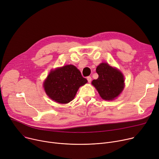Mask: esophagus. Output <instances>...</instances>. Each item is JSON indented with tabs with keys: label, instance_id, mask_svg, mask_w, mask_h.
Wrapping results in <instances>:
<instances>
[{
	"label": "esophagus",
	"instance_id": "obj_1",
	"mask_svg": "<svg viewBox=\"0 0 159 159\" xmlns=\"http://www.w3.org/2000/svg\"><path fill=\"white\" fill-rule=\"evenodd\" d=\"M87 81H88L89 83H90V82H91V81H92V78H91L90 76H88V77L87 78Z\"/></svg>",
	"mask_w": 159,
	"mask_h": 159
}]
</instances>
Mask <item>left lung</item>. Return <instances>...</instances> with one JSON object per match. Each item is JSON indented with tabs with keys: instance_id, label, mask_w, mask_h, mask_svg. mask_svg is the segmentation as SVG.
<instances>
[{
	"instance_id": "left-lung-1",
	"label": "left lung",
	"mask_w": 159,
	"mask_h": 159,
	"mask_svg": "<svg viewBox=\"0 0 159 159\" xmlns=\"http://www.w3.org/2000/svg\"><path fill=\"white\" fill-rule=\"evenodd\" d=\"M99 77L92 84L105 100H113L123 91L125 86L124 77L120 71L105 63H102L96 68Z\"/></svg>"
}]
</instances>
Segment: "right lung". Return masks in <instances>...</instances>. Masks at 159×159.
I'll list each match as a JSON object with an SVG mask.
<instances>
[{
  "label": "right lung",
  "instance_id": "1",
  "mask_svg": "<svg viewBox=\"0 0 159 159\" xmlns=\"http://www.w3.org/2000/svg\"><path fill=\"white\" fill-rule=\"evenodd\" d=\"M87 83L80 71L72 65L52 70L45 80L43 87L46 94L54 101L65 104L75 97L80 86Z\"/></svg>",
  "mask_w": 159,
  "mask_h": 159
}]
</instances>
